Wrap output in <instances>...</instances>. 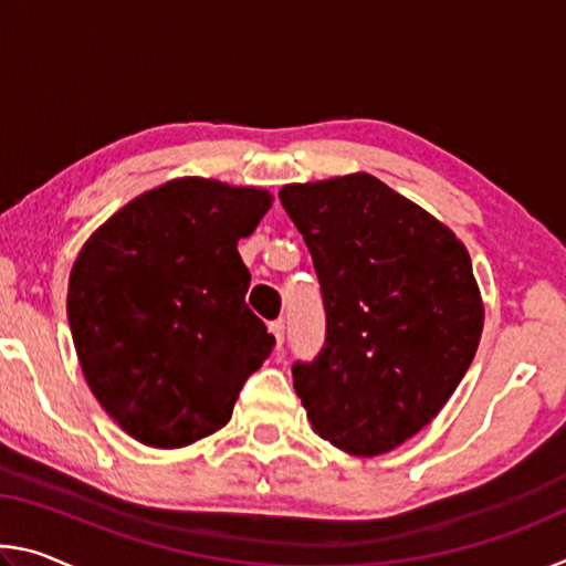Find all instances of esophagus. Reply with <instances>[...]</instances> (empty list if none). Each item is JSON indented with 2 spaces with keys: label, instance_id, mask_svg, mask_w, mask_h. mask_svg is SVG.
Segmentation results:
<instances>
[{
  "label": "esophagus",
  "instance_id": "esophagus-1",
  "mask_svg": "<svg viewBox=\"0 0 566 566\" xmlns=\"http://www.w3.org/2000/svg\"><path fill=\"white\" fill-rule=\"evenodd\" d=\"M270 332H272V337H274L276 349H282V342H284V322H272V324H270Z\"/></svg>",
  "mask_w": 566,
  "mask_h": 566
}]
</instances>
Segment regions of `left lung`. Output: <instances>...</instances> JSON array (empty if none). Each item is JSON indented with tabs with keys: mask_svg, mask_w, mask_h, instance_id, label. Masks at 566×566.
<instances>
[{
	"mask_svg": "<svg viewBox=\"0 0 566 566\" xmlns=\"http://www.w3.org/2000/svg\"><path fill=\"white\" fill-rule=\"evenodd\" d=\"M280 199L327 310L322 354L292 369L306 419L347 454H387L442 411L474 359L484 302L472 256L367 171L284 185Z\"/></svg>",
	"mask_w": 566,
	"mask_h": 566,
	"instance_id": "left-lung-1",
	"label": "left lung"
}]
</instances>
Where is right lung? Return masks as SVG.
I'll list each match as a JSON object with an SVG mask.
<instances>
[{
  "mask_svg": "<svg viewBox=\"0 0 566 566\" xmlns=\"http://www.w3.org/2000/svg\"><path fill=\"white\" fill-rule=\"evenodd\" d=\"M272 202L262 187L177 177L117 209L76 254L66 290L76 359L137 442L179 449L219 432L270 357L237 242Z\"/></svg>",
  "mask_w": 566,
  "mask_h": 566,
  "instance_id": "1",
  "label": "right lung"
}]
</instances>
